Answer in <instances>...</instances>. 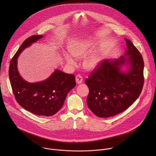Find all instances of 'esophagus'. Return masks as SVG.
I'll return each mask as SVG.
<instances>
[{"mask_svg":"<svg viewBox=\"0 0 156 156\" xmlns=\"http://www.w3.org/2000/svg\"><path fill=\"white\" fill-rule=\"evenodd\" d=\"M83 78L82 77V76L80 74H78L76 76V81L78 84H80L83 82Z\"/></svg>","mask_w":156,"mask_h":156,"instance_id":"34e87169","label":"esophagus"}]
</instances>
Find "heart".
<instances>
[{
  "label": "heart",
  "instance_id": "1",
  "mask_svg": "<svg viewBox=\"0 0 156 156\" xmlns=\"http://www.w3.org/2000/svg\"><path fill=\"white\" fill-rule=\"evenodd\" d=\"M93 47V42L90 39H84L74 42L70 47V51L75 58H82L85 57L91 51ZM104 52L102 51H98L93 52L87 57L84 60V66L89 70L95 69L102 59ZM67 62L72 65L75 64V60L69 55L65 57Z\"/></svg>",
  "mask_w": 156,
  "mask_h": 156
}]
</instances>
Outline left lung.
I'll list each match as a JSON object with an SVG mask.
<instances>
[{"label":"left lung","instance_id":"8db88e82","mask_svg":"<svg viewBox=\"0 0 156 156\" xmlns=\"http://www.w3.org/2000/svg\"><path fill=\"white\" fill-rule=\"evenodd\" d=\"M125 40L126 55L129 56L101 61L85 80L90 90L87 104L99 117H110L123 112L142 91L144 81L143 57L129 40ZM127 62L130 66L129 71L122 73L121 65Z\"/></svg>","mask_w":156,"mask_h":156}]
</instances>
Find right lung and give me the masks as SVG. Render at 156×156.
Here are the masks:
<instances>
[{
	"label": "right lung",
	"mask_w": 156,
	"mask_h": 156,
	"mask_svg": "<svg viewBox=\"0 0 156 156\" xmlns=\"http://www.w3.org/2000/svg\"><path fill=\"white\" fill-rule=\"evenodd\" d=\"M42 35H33L21 44L11 59L9 75L16 101L25 110L38 115L52 116L62 107L69 92L76 86L75 76L72 74L56 70L47 80L30 83L22 78L17 70L19 54Z\"/></svg>",
	"instance_id": "right-lung-1"
}]
</instances>
